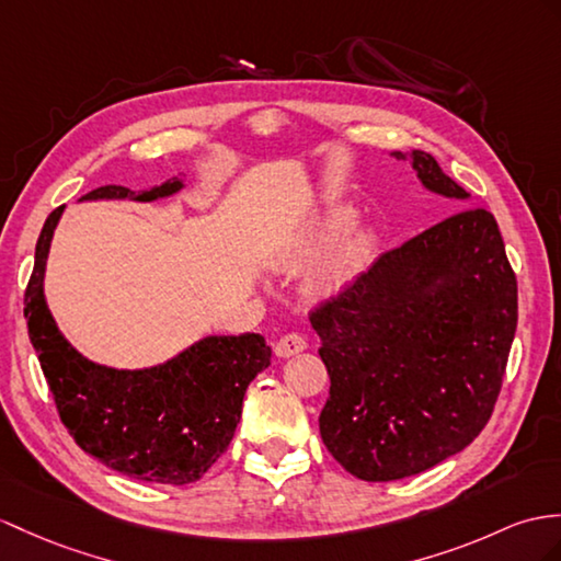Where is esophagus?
Wrapping results in <instances>:
<instances>
[{
    "mask_svg": "<svg viewBox=\"0 0 561 561\" xmlns=\"http://www.w3.org/2000/svg\"><path fill=\"white\" fill-rule=\"evenodd\" d=\"M305 350H307V340H305V335H299V333L283 335L276 343L278 357H295V354L305 352Z\"/></svg>",
    "mask_w": 561,
    "mask_h": 561,
    "instance_id": "34e87169",
    "label": "esophagus"
}]
</instances>
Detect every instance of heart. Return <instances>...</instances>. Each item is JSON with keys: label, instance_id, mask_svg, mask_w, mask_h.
Instances as JSON below:
<instances>
[{"label": "heart", "instance_id": "obj_1", "mask_svg": "<svg viewBox=\"0 0 561 561\" xmlns=\"http://www.w3.org/2000/svg\"><path fill=\"white\" fill-rule=\"evenodd\" d=\"M354 221V211L337 207L328 209L317 224H313L302 238H297L288 250H285L278 259L280 266H305L313 262L319 254H323L328 248L347 233V228ZM374 244V233L366 228L354 230L343 242L337 244V250L328 256V262L321 264V268L313 273V288L319 293H335L352 278V273L364 262L368 250Z\"/></svg>", "mask_w": 561, "mask_h": 561}]
</instances>
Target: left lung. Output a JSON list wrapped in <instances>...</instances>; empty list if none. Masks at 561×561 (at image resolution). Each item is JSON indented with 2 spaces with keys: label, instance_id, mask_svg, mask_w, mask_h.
<instances>
[{
  "label": "left lung",
  "instance_id": "left-lung-1",
  "mask_svg": "<svg viewBox=\"0 0 561 561\" xmlns=\"http://www.w3.org/2000/svg\"><path fill=\"white\" fill-rule=\"evenodd\" d=\"M431 193L469 199L428 152ZM516 276L495 216L463 209L400 248L309 313L331 376L319 428L345 471L398 481L473 443L493 414L516 333Z\"/></svg>",
  "mask_w": 561,
  "mask_h": 561
}]
</instances>
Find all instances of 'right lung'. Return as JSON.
Masks as SVG:
<instances>
[{
    "mask_svg": "<svg viewBox=\"0 0 561 561\" xmlns=\"http://www.w3.org/2000/svg\"><path fill=\"white\" fill-rule=\"evenodd\" d=\"M183 187L173 178L135 195L104 185L80 199L152 202ZM64 207L43 226L25 288V321L61 423L88 455L147 483H195L221 457L242 414L244 390L271 364L259 333L209 335L167 364L140 371L85 359L59 333L45 302V266Z\"/></svg>",
    "mask_w": 561,
    "mask_h": 561,
    "instance_id": "right-lung-1",
    "label": "right lung"
}]
</instances>
